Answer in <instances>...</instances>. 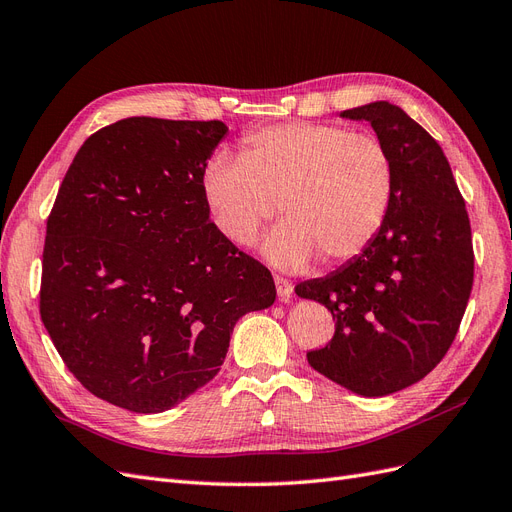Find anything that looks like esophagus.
I'll return each mask as SVG.
<instances>
[{"mask_svg":"<svg viewBox=\"0 0 512 512\" xmlns=\"http://www.w3.org/2000/svg\"><path fill=\"white\" fill-rule=\"evenodd\" d=\"M275 288H277V297H280L284 303H288L292 299L294 286L288 280H284V277H280V275L275 277Z\"/></svg>","mask_w":512,"mask_h":512,"instance_id":"1","label":"esophagus"}]
</instances>
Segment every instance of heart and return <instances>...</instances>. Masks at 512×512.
<instances>
[{
  "mask_svg": "<svg viewBox=\"0 0 512 512\" xmlns=\"http://www.w3.org/2000/svg\"><path fill=\"white\" fill-rule=\"evenodd\" d=\"M209 218L237 247L252 245L280 205L284 222L262 241L273 267L301 271L359 256L395 198V164L378 138L327 123L288 121L247 134L241 158L213 156L200 175Z\"/></svg>",
  "mask_w": 512,
  "mask_h": 512,
  "instance_id": "b5f03b06",
  "label": "heart"
}]
</instances>
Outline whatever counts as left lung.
<instances>
[{
  "instance_id": "1",
  "label": "left lung",
  "mask_w": 512,
  "mask_h": 512,
  "mask_svg": "<svg viewBox=\"0 0 512 512\" xmlns=\"http://www.w3.org/2000/svg\"><path fill=\"white\" fill-rule=\"evenodd\" d=\"M339 117L371 123L389 149L393 207L367 250L294 292L335 320L309 365L356 395L384 397L423 380L451 348L474 282L472 230L442 147L404 108L378 100Z\"/></svg>"
}]
</instances>
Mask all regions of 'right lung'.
<instances>
[{"label":"right lung","mask_w":512,"mask_h":512,"mask_svg":"<svg viewBox=\"0 0 512 512\" xmlns=\"http://www.w3.org/2000/svg\"><path fill=\"white\" fill-rule=\"evenodd\" d=\"M222 121L128 117L76 153L46 222L40 316L89 393L175 408L220 371L232 329L275 301L267 267L228 243L200 194Z\"/></svg>","instance_id":"1"}]
</instances>
